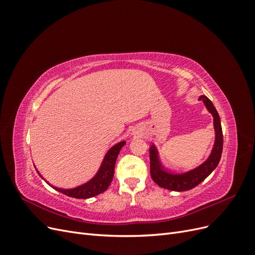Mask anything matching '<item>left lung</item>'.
<instances>
[{"instance_id": "left-lung-1", "label": "left lung", "mask_w": 255, "mask_h": 255, "mask_svg": "<svg viewBox=\"0 0 255 255\" xmlns=\"http://www.w3.org/2000/svg\"><path fill=\"white\" fill-rule=\"evenodd\" d=\"M199 100L204 103L207 111L213 115L214 118L215 143L213 146V150L208 158L197 168L184 173H173L166 170L163 165L160 164L157 150L155 148V145L152 144L150 146L151 177L158 186L165 189L174 191H185L192 189L194 187L198 186L202 181H204L206 177L215 170V168L218 166L220 161L223 146V136L220 117L210 99L205 96H200Z\"/></svg>"}]
</instances>
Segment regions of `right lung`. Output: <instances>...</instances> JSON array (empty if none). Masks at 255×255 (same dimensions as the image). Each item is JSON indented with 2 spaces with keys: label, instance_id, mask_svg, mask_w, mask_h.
<instances>
[{
  "label": "right lung",
  "instance_id": "obj_1",
  "mask_svg": "<svg viewBox=\"0 0 255 255\" xmlns=\"http://www.w3.org/2000/svg\"><path fill=\"white\" fill-rule=\"evenodd\" d=\"M125 144H126L125 140L120 141L118 143H116L115 145H113L112 148L107 151L98 172L88 182L70 189H63L55 186H52V187L54 189H56L57 191L61 192V194L71 198H76V199H88V198H92L102 194V192H104L107 188H109V186L113 181L116 159H117L118 154ZM36 171L38 172L37 169ZM38 174H39V172H38Z\"/></svg>",
  "mask_w": 255,
  "mask_h": 255
}]
</instances>
